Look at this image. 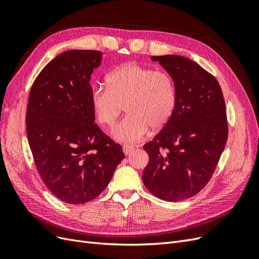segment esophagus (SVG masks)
I'll use <instances>...</instances> for the list:
<instances>
[{"instance_id":"34e87169","label":"esophagus","mask_w":259,"mask_h":259,"mask_svg":"<svg viewBox=\"0 0 259 259\" xmlns=\"http://www.w3.org/2000/svg\"><path fill=\"white\" fill-rule=\"evenodd\" d=\"M133 150H134V147H133L132 145H124L123 146V152L126 154V155L132 153Z\"/></svg>"}]
</instances>
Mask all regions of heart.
I'll return each instance as SVG.
<instances>
[{"instance_id": "obj_1", "label": "heart", "mask_w": 259, "mask_h": 259, "mask_svg": "<svg viewBox=\"0 0 259 259\" xmlns=\"http://www.w3.org/2000/svg\"><path fill=\"white\" fill-rule=\"evenodd\" d=\"M107 83L108 88L92 90L91 105L97 121L108 127L113 126L125 107L128 114L112 131L119 142H138L149 126L163 128L175 111L176 84L166 71L128 62L109 74Z\"/></svg>"}]
</instances>
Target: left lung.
<instances>
[{
  "mask_svg": "<svg viewBox=\"0 0 259 259\" xmlns=\"http://www.w3.org/2000/svg\"><path fill=\"white\" fill-rule=\"evenodd\" d=\"M173 76L177 103L169 122L144 149L143 182L156 198H191L213 176L228 138L222 88L197 62L178 55L151 56Z\"/></svg>",
  "mask_w": 259,
  "mask_h": 259,
  "instance_id": "obj_1",
  "label": "left lung"
}]
</instances>
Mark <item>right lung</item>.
<instances>
[{
	"label": "right lung",
	"mask_w": 259,
	"mask_h": 259,
	"mask_svg": "<svg viewBox=\"0 0 259 259\" xmlns=\"http://www.w3.org/2000/svg\"><path fill=\"white\" fill-rule=\"evenodd\" d=\"M100 60L98 51L61 53L29 95L27 136L36 169L55 197L70 204L97 198L125 156L95 123L90 81Z\"/></svg>",
	"instance_id": "right-lung-1"
}]
</instances>
